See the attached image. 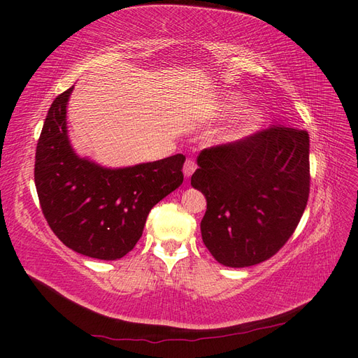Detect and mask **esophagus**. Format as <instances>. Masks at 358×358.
Here are the masks:
<instances>
[{"label":"esophagus","mask_w":358,"mask_h":358,"mask_svg":"<svg viewBox=\"0 0 358 358\" xmlns=\"http://www.w3.org/2000/svg\"><path fill=\"white\" fill-rule=\"evenodd\" d=\"M196 169H197V164H196V161H194L192 158H188L187 161H185V166H183V175H185L187 178H189L194 171H196Z\"/></svg>","instance_id":"1"}]
</instances>
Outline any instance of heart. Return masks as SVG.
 Wrapping results in <instances>:
<instances>
[{
    "label": "heart",
    "instance_id": "heart-1",
    "mask_svg": "<svg viewBox=\"0 0 358 358\" xmlns=\"http://www.w3.org/2000/svg\"><path fill=\"white\" fill-rule=\"evenodd\" d=\"M233 129L234 128H230V129H227V131H224V133H221L218 137H216V138H218L220 140V142H224V140H227V138H230V136L233 134Z\"/></svg>",
    "mask_w": 358,
    "mask_h": 358
}]
</instances>
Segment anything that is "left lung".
Segmentation results:
<instances>
[{
    "label": "left lung",
    "mask_w": 358,
    "mask_h": 358,
    "mask_svg": "<svg viewBox=\"0 0 358 358\" xmlns=\"http://www.w3.org/2000/svg\"><path fill=\"white\" fill-rule=\"evenodd\" d=\"M191 185L208 209L200 229L216 262L248 267L273 257L308 204L309 134L273 125L234 143L203 149Z\"/></svg>",
    "instance_id": "obj_1"
}]
</instances>
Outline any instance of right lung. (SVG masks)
<instances>
[{
	"mask_svg": "<svg viewBox=\"0 0 358 358\" xmlns=\"http://www.w3.org/2000/svg\"><path fill=\"white\" fill-rule=\"evenodd\" d=\"M74 86L53 100L36 149L34 180L43 215L73 251L117 259L136 246L154 206L183 182L185 157L106 169L76 155L67 136Z\"/></svg>",
	"mask_w": 358,
	"mask_h": 358,
	"instance_id": "1",
	"label": "right lung"
}]
</instances>
